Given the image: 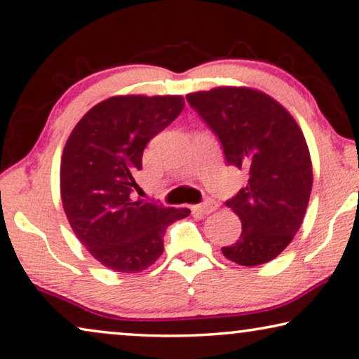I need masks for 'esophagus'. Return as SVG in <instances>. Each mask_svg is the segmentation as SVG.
I'll list each match as a JSON object with an SVG mask.
<instances>
[{
    "instance_id": "obj_1",
    "label": "esophagus",
    "mask_w": 359,
    "mask_h": 359,
    "mask_svg": "<svg viewBox=\"0 0 359 359\" xmlns=\"http://www.w3.org/2000/svg\"><path fill=\"white\" fill-rule=\"evenodd\" d=\"M217 209V203L212 200H206L201 204H196V206H191L193 214H210L212 210Z\"/></svg>"
}]
</instances>
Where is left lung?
<instances>
[{"mask_svg": "<svg viewBox=\"0 0 359 359\" xmlns=\"http://www.w3.org/2000/svg\"><path fill=\"white\" fill-rule=\"evenodd\" d=\"M187 100L217 134L229 164L249 172L248 185L226 201L241 220L240 240L222 252L243 266L266 264L294 240L309 206L313 166L302 129L254 88L219 86Z\"/></svg>", "mask_w": 359, "mask_h": 359, "instance_id": "8db88e82", "label": "left lung"}]
</instances>
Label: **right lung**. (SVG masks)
I'll return each mask as SVG.
<instances>
[{"mask_svg": "<svg viewBox=\"0 0 359 359\" xmlns=\"http://www.w3.org/2000/svg\"><path fill=\"white\" fill-rule=\"evenodd\" d=\"M184 95H113L68 135L60 161V198L72 230L113 271L139 273L163 254V235L187 208L135 200L134 175L149 140L184 110Z\"/></svg>", "mask_w": 359, "mask_h": 359, "instance_id": "obj_1", "label": "right lung"}]
</instances>
